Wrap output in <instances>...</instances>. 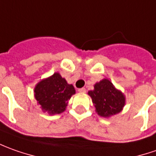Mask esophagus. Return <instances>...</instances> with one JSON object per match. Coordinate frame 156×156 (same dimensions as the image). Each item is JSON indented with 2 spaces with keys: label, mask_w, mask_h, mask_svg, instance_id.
<instances>
[{
  "label": "esophagus",
  "mask_w": 156,
  "mask_h": 156,
  "mask_svg": "<svg viewBox=\"0 0 156 156\" xmlns=\"http://www.w3.org/2000/svg\"><path fill=\"white\" fill-rule=\"evenodd\" d=\"M78 92H80V93H85L86 92V90H85V88L78 89Z\"/></svg>",
  "instance_id": "34e87169"
}]
</instances>
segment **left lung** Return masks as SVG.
<instances>
[{
    "mask_svg": "<svg viewBox=\"0 0 156 156\" xmlns=\"http://www.w3.org/2000/svg\"><path fill=\"white\" fill-rule=\"evenodd\" d=\"M96 112L103 117H110L121 112L125 105V97L121 90L115 89L109 79L104 78L96 83L94 90H89Z\"/></svg>",
    "mask_w": 156,
    "mask_h": 156,
    "instance_id": "obj_1",
    "label": "left lung"
}]
</instances>
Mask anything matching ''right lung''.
<instances>
[{
  "label": "right lung",
  "instance_id": "add662e5",
  "mask_svg": "<svg viewBox=\"0 0 156 156\" xmlns=\"http://www.w3.org/2000/svg\"><path fill=\"white\" fill-rule=\"evenodd\" d=\"M75 93L73 84H69L58 73L41 80L34 88L35 99L42 110L50 115L64 112L68 101Z\"/></svg>",
  "mask_w": 156,
  "mask_h": 156
}]
</instances>
